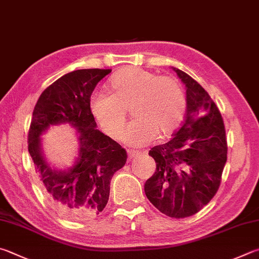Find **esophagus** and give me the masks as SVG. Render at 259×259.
<instances>
[{
  "instance_id": "esophagus-1",
  "label": "esophagus",
  "mask_w": 259,
  "mask_h": 259,
  "mask_svg": "<svg viewBox=\"0 0 259 259\" xmlns=\"http://www.w3.org/2000/svg\"><path fill=\"white\" fill-rule=\"evenodd\" d=\"M140 153L139 152H136V150H128V157L129 159H133L135 156H137V155H139Z\"/></svg>"
}]
</instances>
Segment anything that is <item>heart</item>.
I'll return each instance as SVG.
<instances>
[{"label": "heart", "mask_w": 259, "mask_h": 259, "mask_svg": "<svg viewBox=\"0 0 259 259\" xmlns=\"http://www.w3.org/2000/svg\"><path fill=\"white\" fill-rule=\"evenodd\" d=\"M109 94H94L91 112L104 133L121 138L131 106L134 121L123 133V140L145 146L156 137H170L180 128L186 115L185 91L178 79L157 76L138 67H125L111 77Z\"/></svg>", "instance_id": "1"}]
</instances>
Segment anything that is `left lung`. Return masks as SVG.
Segmentation results:
<instances>
[{"mask_svg":"<svg viewBox=\"0 0 259 259\" xmlns=\"http://www.w3.org/2000/svg\"><path fill=\"white\" fill-rule=\"evenodd\" d=\"M187 88L181 128L149 155L156 171L145 183L148 200L163 214L183 219L207 205L218 192L228 155L223 117L208 93L189 74L173 68Z\"/></svg>","mask_w":259,"mask_h":259,"instance_id":"obj_1","label":"left lung"}]
</instances>
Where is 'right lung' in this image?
Returning <instances> with one entry per match:
<instances>
[{
  "mask_svg": "<svg viewBox=\"0 0 259 259\" xmlns=\"http://www.w3.org/2000/svg\"><path fill=\"white\" fill-rule=\"evenodd\" d=\"M111 69H82L59 78L40 94L28 133V150L46 198L60 215L78 221L98 215L110 196L111 179L124 166L126 152L96 129L91 96ZM70 123L79 134V157L69 170L52 169L40 148V136L50 125Z\"/></svg>",
  "mask_w": 259,
  "mask_h": 259,
  "instance_id": "1",
  "label": "right lung"
}]
</instances>
